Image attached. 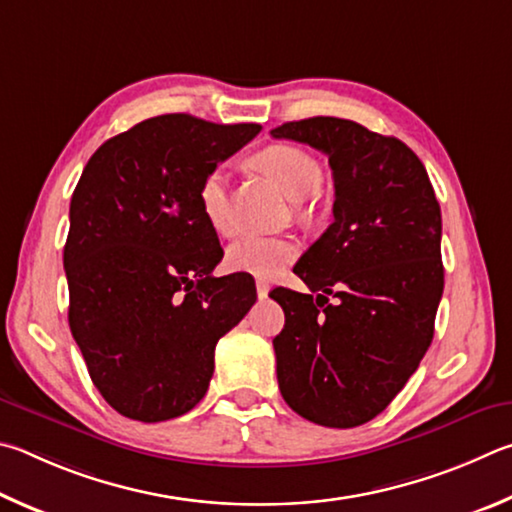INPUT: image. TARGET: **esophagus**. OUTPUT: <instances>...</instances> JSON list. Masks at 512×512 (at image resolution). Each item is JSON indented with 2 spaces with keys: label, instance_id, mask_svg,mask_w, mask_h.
Returning <instances> with one entry per match:
<instances>
[{
  "label": "esophagus",
  "instance_id": "obj_1",
  "mask_svg": "<svg viewBox=\"0 0 512 512\" xmlns=\"http://www.w3.org/2000/svg\"><path fill=\"white\" fill-rule=\"evenodd\" d=\"M256 294L258 299H267V294H270V285H267L265 281H256Z\"/></svg>",
  "mask_w": 512,
  "mask_h": 512
}]
</instances>
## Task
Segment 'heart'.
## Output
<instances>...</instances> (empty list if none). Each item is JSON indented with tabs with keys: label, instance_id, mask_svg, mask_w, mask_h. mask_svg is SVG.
I'll return each instance as SVG.
<instances>
[{
	"label": "heart",
	"instance_id": "b5f03b06",
	"mask_svg": "<svg viewBox=\"0 0 512 512\" xmlns=\"http://www.w3.org/2000/svg\"><path fill=\"white\" fill-rule=\"evenodd\" d=\"M251 161L267 177H272L285 195L297 202L306 200L321 184L319 161L294 143H272V146L256 152ZM197 200H200V209L209 227L220 236H229L233 224L227 209V173L222 168H213L202 179ZM297 254L299 247L294 240L247 236L233 242L224 261H227L231 272L270 281L276 279L297 258Z\"/></svg>",
	"mask_w": 512,
	"mask_h": 512
}]
</instances>
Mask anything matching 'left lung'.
<instances>
[{
	"label": "left lung",
	"instance_id": "obj_1",
	"mask_svg": "<svg viewBox=\"0 0 512 512\" xmlns=\"http://www.w3.org/2000/svg\"><path fill=\"white\" fill-rule=\"evenodd\" d=\"M272 137L324 152L335 182V220L294 265L310 294H270L285 312L274 337L281 396L310 423L364 425L432 344L443 297L441 206L423 161L396 137L335 116L283 123Z\"/></svg>",
	"mask_w": 512,
	"mask_h": 512
}]
</instances>
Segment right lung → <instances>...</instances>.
Segmentation results:
<instances>
[{
	"instance_id": "1",
	"label": "right lung",
	"mask_w": 512,
	"mask_h": 512,
	"mask_svg": "<svg viewBox=\"0 0 512 512\" xmlns=\"http://www.w3.org/2000/svg\"><path fill=\"white\" fill-rule=\"evenodd\" d=\"M261 132L161 114L87 161L69 206V328L107 405L141 423L191 411L215 344L256 303L247 274L213 276L222 247L202 179Z\"/></svg>"
}]
</instances>
